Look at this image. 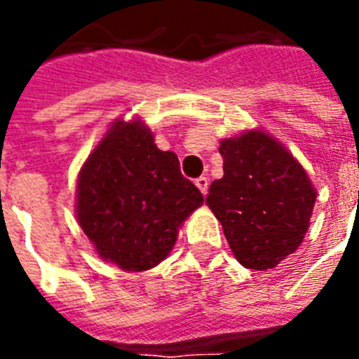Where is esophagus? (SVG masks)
Returning <instances> with one entry per match:
<instances>
[{
    "label": "esophagus",
    "mask_w": 359,
    "mask_h": 359,
    "mask_svg": "<svg viewBox=\"0 0 359 359\" xmlns=\"http://www.w3.org/2000/svg\"><path fill=\"white\" fill-rule=\"evenodd\" d=\"M196 187L200 188V192H202L203 196L208 194V188H210V180H208V177H200V179H196Z\"/></svg>",
    "instance_id": "esophagus-1"
}]
</instances>
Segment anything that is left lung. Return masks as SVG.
<instances>
[{
    "mask_svg": "<svg viewBox=\"0 0 359 359\" xmlns=\"http://www.w3.org/2000/svg\"><path fill=\"white\" fill-rule=\"evenodd\" d=\"M223 179L205 203L223 225L234 257L248 269L278 265L304 241L316 190L302 165L262 130L221 142Z\"/></svg>",
    "mask_w": 359,
    "mask_h": 359,
    "instance_id": "1",
    "label": "left lung"
}]
</instances>
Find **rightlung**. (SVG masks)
<instances>
[{"instance_id":"right-lung-1","label":"right lung","mask_w":359,"mask_h":359,"mask_svg":"<svg viewBox=\"0 0 359 359\" xmlns=\"http://www.w3.org/2000/svg\"><path fill=\"white\" fill-rule=\"evenodd\" d=\"M76 217L102 259L146 271L169 256L179 225L202 192L182 177L179 157L161 151L140 121H117L79 177Z\"/></svg>"}]
</instances>
